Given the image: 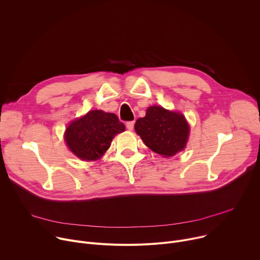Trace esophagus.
I'll use <instances>...</instances> for the list:
<instances>
[{
  "instance_id": "esophagus-1",
  "label": "esophagus",
  "mask_w": 260,
  "mask_h": 260,
  "mask_svg": "<svg viewBox=\"0 0 260 260\" xmlns=\"http://www.w3.org/2000/svg\"><path fill=\"white\" fill-rule=\"evenodd\" d=\"M134 124H135L134 121H127V122H126V128H127L128 131H132V129L134 128Z\"/></svg>"
}]
</instances>
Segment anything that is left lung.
Segmentation results:
<instances>
[{"label":"left lung","instance_id":"obj_1","mask_svg":"<svg viewBox=\"0 0 260 260\" xmlns=\"http://www.w3.org/2000/svg\"><path fill=\"white\" fill-rule=\"evenodd\" d=\"M135 129L147 147L165 157L181 151L189 134V125L182 114L158 106L148 108L145 117L136 121Z\"/></svg>","mask_w":260,"mask_h":260}]
</instances>
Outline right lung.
<instances>
[{
    "label": "right lung",
    "instance_id": "1",
    "mask_svg": "<svg viewBox=\"0 0 260 260\" xmlns=\"http://www.w3.org/2000/svg\"><path fill=\"white\" fill-rule=\"evenodd\" d=\"M125 127L116 114L93 110L67 128L64 139L70 150L82 160H95L109 148L113 137Z\"/></svg>",
    "mask_w": 260,
    "mask_h": 260
}]
</instances>
